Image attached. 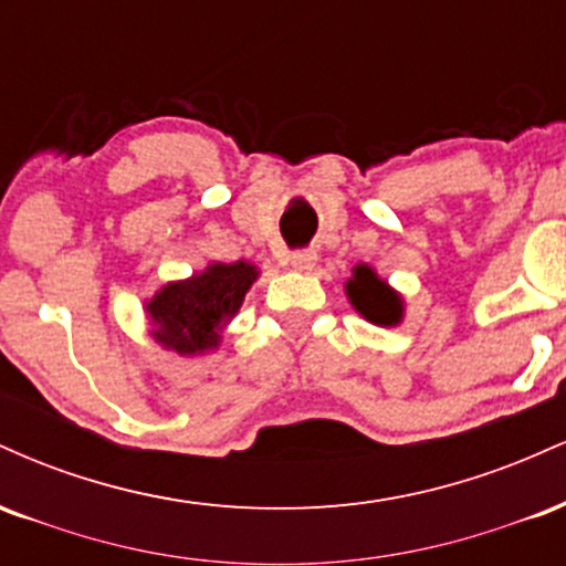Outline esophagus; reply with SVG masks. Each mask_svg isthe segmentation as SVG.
Returning <instances> with one entry per match:
<instances>
[{
	"label": "esophagus",
	"instance_id": "34e87169",
	"mask_svg": "<svg viewBox=\"0 0 566 566\" xmlns=\"http://www.w3.org/2000/svg\"><path fill=\"white\" fill-rule=\"evenodd\" d=\"M290 263L295 265V269H301V271L314 269L316 252H314V250H295V252H292V255H290Z\"/></svg>",
	"mask_w": 566,
	"mask_h": 566
}]
</instances>
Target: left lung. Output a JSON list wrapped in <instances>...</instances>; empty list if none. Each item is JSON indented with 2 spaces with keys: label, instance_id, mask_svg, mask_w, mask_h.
<instances>
[{
  "label": "left lung",
  "instance_id": "obj_1",
  "mask_svg": "<svg viewBox=\"0 0 566 566\" xmlns=\"http://www.w3.org/2000/svg\"><path fill=\"white\" fill-rule=\"evenodd\" d=\"M350 303L356 305L361 316L375 324H386L391 327L401 319V301L394 290H388L386 284L375 276L373 269L367 265H356L354 279H348L346 284Z\"/></svg>",
  "mask_w": 566,
  "mask_h": 566
}]
</instances>
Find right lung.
I'll return each mask as SVG.
<instances>
[{"label":"right lung","mask_w":566,"mask_h":566,"mask_svg":"<svg viewBox=\"0 0 566 566\" xmlns=\"http://www.w3.org/2000/svg\"><path fill=\"white\" fill-rule=\"evenodd\" d=\"M255 265L212 263L188 282L167 284L148 303L154 337L178 354H201L216 348L220 333L237 316L247 290L255 282Z\"/></svg>","instance_id":"right-lung-1"}]
</instances>
